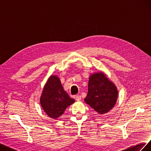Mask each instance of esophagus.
Listing matches in <instances>:
<instances>
[{
  "label": "esophagus",
  "mask_w": 151,
  "mask_h": 151,
  "mask_svg": "<svg viewBox=\"0 0 151 151\" xmlns=\"http://www.w3.org/2000/svg\"><path fill=\"white\" fill-rule=\"evenodd\" d=\"M81 99V96L79 95H77L76 96V101H80V100Z\"/></svg>",
  "instance_id": "obj_1"
}]
</instances>
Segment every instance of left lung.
I'll return each instance as SVG.
<instances>
[{"mask_svg": "<svg viewBox=\"0 0 151 151\" xmlns=\"http://www.w3.org/2000/svg\"><path fill=\"white\" fill-rule=\"evenodd\" d=\"M118 90L116 86L104 73H94L89 77L88 93L84 101L99 114L111 110L116 102Z\"/></svg>", "mask_w": 151, "mask_h": 151, "instance_id": "8db88e82", "label": "left lung"}]
</instances>
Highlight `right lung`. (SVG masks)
Returning <instances> with one entry per match:
<instances>
[{
    "instance_id": "obj_1",
    "label": "right lung",
    "mask_w": 151,
    "mask_h": 151,
    "mask_svg": "<svg viewBox=\"0 0 151 151\" xmlns=\"http://www.w3.org/2000/svg\"><path fill=\"white\" fill-rule=\"evenodd\" d=\"M75 102L63 88L60 79L57 76H51L45 84L40 104L47 115L53 119L60 116L65 109Z\"/></svg>"
}]
</instances>
